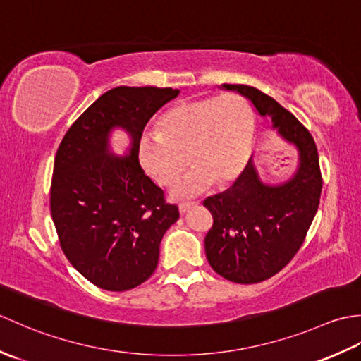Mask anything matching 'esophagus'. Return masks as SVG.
Segmentation results:
<instances>
[{"label":"esophagus","mask_w":361,"mask_h":361,"mask_svg":"<svg viewBox=\"0 0 361 361\" xmlns=\"http://www.w3.org/2000/svg\"><path fill=\"white\" fill-rule=\"evenodd\" d=\"M198 203L197 202H192V203H180L178 204V211H180V214H186L190 208H194V206H197Z\"/></svg>","instance_id":"34e87169"}]
</instances>
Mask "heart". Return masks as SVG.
<instances>
[{"instance_id": "b5f03b06", "label": "heart", "mask_w": 361, "mask_h": 361, "mask_svg": "<svg viewBox=\"0 0 361 361\" xmlns=\"http://www.w3.org/2000/svg\"><path fill=\"white\" fill-rule=\"evenodd\" d=\"M252 130V111L243 97L190 99L159 118L158 135L141 136L137 157L161 186H172L189 158L194 166L173 186L172 197L190 198L216 181L221 186L239 178L251 153Z\"/></svg>"}]
</instances>
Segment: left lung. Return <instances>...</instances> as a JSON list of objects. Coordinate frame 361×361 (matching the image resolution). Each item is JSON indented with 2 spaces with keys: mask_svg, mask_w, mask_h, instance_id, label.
Returning a JSON list of instances; mask_svg holds the SVG:
<instances>
[{
  "mask_svg": "<svg viewBox=\"0 0 361 361\" xmlns=\"http://www.w3.org/2000/svg\"><path fill=\"white\" fill-rule=\"evenodd\" d=\"M220 88L247 97L259 116L270 118L287 155H295V171L278 183L264 180L251 157L231 188L203 203L214 217L204 239L212 270L231 282L257 283L279 273L301 248L323 188L319 158L307 128L273 97L248 85Z\"/></svg>",
  "mask_w": 361,
  "mask_h": 361,
  "instance_id": "left-lung-1",
  "label": "left lung"
}]
</instances>
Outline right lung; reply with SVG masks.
<instances>
[{"instance_id": "obj_1", "label": "right lung", "mask_w": 361, "mask_h": 361, "mask_svg": "<svg viewBox=\"0 0 361 361\" xmlns=\"http://www.w3.org/2000/svg\"><path fill=\"white\" fill-rule=\"evenodd\" d=\"M178 94L172 88H113L83 111L59 145L52 221L68 260L99 288L126 291L147 281L158 265L161 239L180 217L137 158L145 124ZM116 128L130 137L122 157L109 145Z\"/></svg>"}]
</instances>
